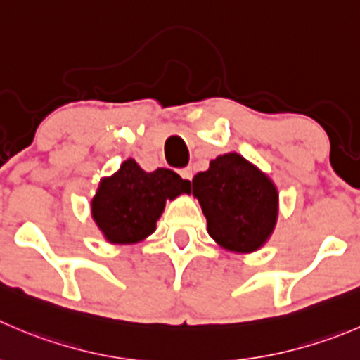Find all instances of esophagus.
Segmentation results:
<instances>
[{
    "label": "esophagus",
    "instance_id": "34e87169",
    "mask_svg": "<svg viewBox=\"0 0 360 360\" xmlns=\"http://www.w3.org/2000/svg\"><path fill=\"white\" fill-rule=\"evenodd\" d=\"M179 174H181V177H183V179L191 181V177H193V169H191V167H186V169L181 170Z\"/></svg>",
    "mask_w": 360,
    "mask_h": 360
}]
</instances>
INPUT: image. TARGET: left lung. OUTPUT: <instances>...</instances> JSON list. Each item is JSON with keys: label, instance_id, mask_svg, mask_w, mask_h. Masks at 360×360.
<instances>
[{"label": "left lung", "instance_id": "1", "mask_svg": "<svg viewBox=\"0 0 360 360\" xmlns=\"http://www.w3.org/2000/svg\"><path fill=\"white\" fill-rule=\"evenodd\" d=\"M207 219V232L221 248L251 253L271 237L278 219V190L253 163L226 153L191 181Z\"/></svg>", "mask_w": 360, "mask_h": 360}]
</instances>
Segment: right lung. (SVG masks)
I'll return each instance as SVG.
<instances>
[{"instance_id": "add662e5", "label": "right lung", "mask_w": 360, "mask_h": 360, "mask_svg": "<svg viewBox=\"0 0 360 360\" xmlns=\"http://www.w3.org/2000/svg\"><path fill=\"white\" fill-rule=\"evenodd\" d=\"M181 193H190V181L170 169L146 172L130 158L100 181L91 200L93 219L109 243H139L155 232L165 202Z\"/></svg>"}]
</instances>
